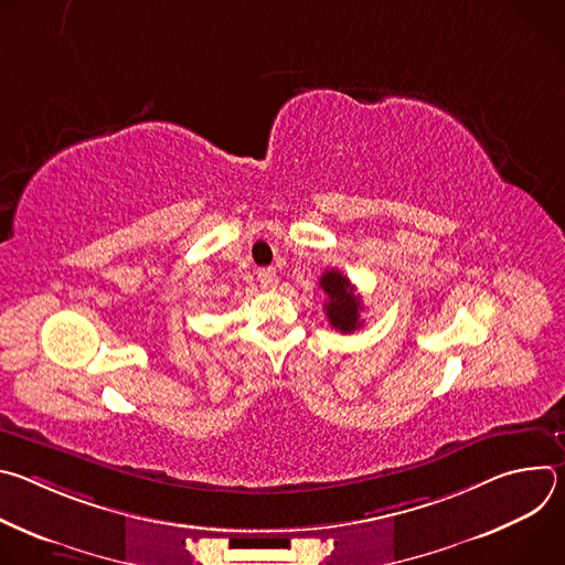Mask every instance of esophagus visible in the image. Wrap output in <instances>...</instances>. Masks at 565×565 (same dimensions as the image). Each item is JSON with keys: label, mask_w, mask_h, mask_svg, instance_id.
I'll return each mask as SVG.
<instances>
[{"label": "esophagus", "mask_w": 565, "mask_h": 565, "mask_svg": "<svg viewBox=\"0 0 565 565\" xmlns=\"http://www.w3.org/2000/svg\"><path fill=\"white\" fill-rule=\"evenodd\" d=\"M259 281H262L264 286H273V284L277 281V270H275V268H262V270H259Z\"/></svg>", "instance_id": "obj_1"}]
</instances>
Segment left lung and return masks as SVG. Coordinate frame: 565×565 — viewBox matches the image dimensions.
Listing matches in <instances>:
<instances>
[{
    "mask_svg": "<svg viewBox=\"0 0 565 565\" xmlns=\"http://www.w3.org/2000/svg\"><path fill=\"white\" fill-rule=\"evenodd\" d=\"M319 288L327 292V317L331 327L340 333H353L362 327L360 310L362 299L355 295V286L340 270H327L319 277Z\"/></svg>",
    "mask_w": 565,
    "mask_h": 565,
    "instance_id": "left-lung-1",
    "label": "left lung"
}]
</instances>
